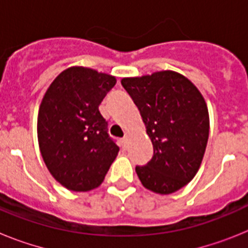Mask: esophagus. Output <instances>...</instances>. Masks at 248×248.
Here are the masks:
<instances>
[{
  "label": "esophagus",
  "mask_w": 248,
  "mask_h": 248,
  "mask_svg": "<svg viewBox=\"0 0 248 248\" xmlns=\"http://www.w3.org/2000/svg\"><path fill=\"white\" fill-rule=\"evenodd\" d=\"M128 140H129V135L125 134V135H124V138H123V139H122V141H123V144H124V146L126 145V143H128Z\"/></svg>",
  "instance_id": "esophagus-1"
}]
</instances>
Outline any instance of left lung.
I'll list each match as a JSON object with an SVG mask.
<instances>
[{
	"label": "left lung",
	"mask_w": 248,
	"mask_h": 248,
	"mask_svg": "<svg viewBox=\"0 0 248 248\" xmlns=\"http://www.w3.org/2000/svg\"><path fill=\"white\" fill-rule=\"evenodd\" d=\"M123 87L145 124L154 155L137 166L145 189L169 195L190 183L200 169L209 139L207 104L198 87L174 71L125 77Z\"/></svg>",
	"instance_id": "obj_1"
}]
</instances>
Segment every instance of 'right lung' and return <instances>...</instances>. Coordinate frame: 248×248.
<instances>
[{
    "label": "right lung",
    "instance_id": "obj_1",
    "mask_svg": "<svg viewBox=\"0 0 248 248\" xmlns=\"http://www.w3.org/2000/svg\"><path fill=\"white\" fill-rule=\"evenodd\" d=\"M115 83L110 74L73 65L43 95L37 118L39 150L50 175L71 191L98 187L117 157L119 146L98 108Z\"/></svg>",
    "mask_w": 248,
    "mask_h": 248
}]
</instances>
